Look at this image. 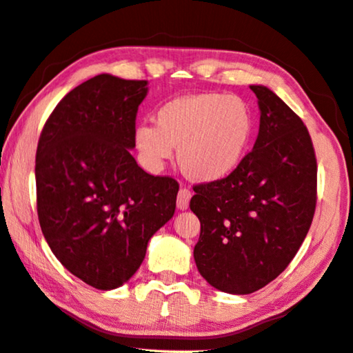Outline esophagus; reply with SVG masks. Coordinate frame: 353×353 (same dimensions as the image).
I'll use <instances>...</instances> for the list:
<instances>
[{
    "mask_svg": "<svg viewBox=\"0 0 353 353\" xmlns=\"http://www.w3.org/2000/svg\"><path fill=\"white\" fill-rule=\"evenodd\" d=\"M190 199H191V191L187 188H181L177 193V208L179 210H187L190 205Z\"/></svg>",
    "mask_w": 353,
    "mask_h": 353,
    "instance_id": "34e87169",
    "label": "esophagus"
}]
</instances>
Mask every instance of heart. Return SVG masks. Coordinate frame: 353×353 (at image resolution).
<instances>
[{"instance_id":"1","label":"heart","mask_w":353,"mask_h":353,"mask_svg":"<svg viewBox=\"0 0 353 353\" xmlns=\"http://www.w3.org/2000/svg\"><path fill=\"white\" fill-rule=\"evenodd\" d=\"M254 117L246 101L224 93L174 98L155 112V126L137 124L134 145L141 163L159 171L177 148L181 170L196 182L232 174L246 157Z\"/></svg>"}]
</instances>
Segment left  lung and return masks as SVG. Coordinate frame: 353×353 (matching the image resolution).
<instances>
[{
	"label": "left lung",
	"instance_id": "obj_1",
	"mask_svg": "<svg viewBox=\"0 0 353 353\" xmlns=\"http://www.w3.org/2000/svg\"><path fill=\"white\" fill-rule=\"evenodd\" d=\"M260 109L255 145L221 181L194 187L198 271L213 288L250 294L285 271L316 207V157L302 119L271 88L250 85Z\"/></svg>",
	"mask_w": 353,
	"mask_h": 353
}]
</instances>
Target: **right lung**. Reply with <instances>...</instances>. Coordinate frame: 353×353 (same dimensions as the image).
Instances as JSON below:
<instances>
[{"label":"right lung","instance_id":"right-lung-1","mask_svg":"<svg viewBox=\"0 0 353 353\" xmlns=\"http://www.w3.org/2000/svg\"><path fill=\"white\" fill-rule=\"evenodd\" d=\"M148 81L98 74L52 110L35 155L37 213L56 259L98 290L124 285L172 218L179 185L137 165L135 117Z\"/></svg>","mask_w":353,"mask_h":353}]
</instances>
